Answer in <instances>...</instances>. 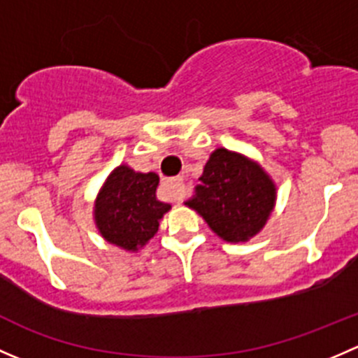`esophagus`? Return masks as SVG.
<instances>
[{"instance_id": "34e87169", "label": "esophagus", "mask_w": 358, "mask_h": 358, "mask_svg": "<svg viewBox=\"0 0 358 358\" xmlns=\"http://www.w3.org/2000/svg\"><path fill=\"white\" fill-rule=\"evenodd\" d=\"M182 178H166L162 180V190H164L166 196L173 201L180 199V194H182Z\"/></svg>"}]
</instances>
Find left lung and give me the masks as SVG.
<instances>
[{
    "mask_svg": "<svg viewBox=\"0 0 358 358\" xmlns=\"http://www.w3.org/2000/svg\"><path fill=\"white\" fill-rule=\"evenodd\" d=\"M199 180L196 197L185 204L220 239L239 244L262 232L275 208L277 185L258 161L218 147Z\"/></svg>",
    "mask_w": 358,
    "mask_h": 358,
    "instance_id": "left-lung-1",
    "label": "left lung"
}]
</instances>
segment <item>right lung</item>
Segmentation results:
<instances>
[{
  "label": "right lung",
  "instance_id": "add662e5",
  "mask_svg": "<svg viewBox=\"0 0 358 358\" xmlns=\"http://www.w3.org/2000/svg\"><path fill=\"white\" fill-rule=\"evenodd\" d=\"M157 185L159 175L152 171H135L124 162L112 169L93 204V220L103 241L126 252L147 246L171 209L157 199Z\"/></svg>",
  "mask_w": 358,
  "mask_h": 358
}]
</instances>
